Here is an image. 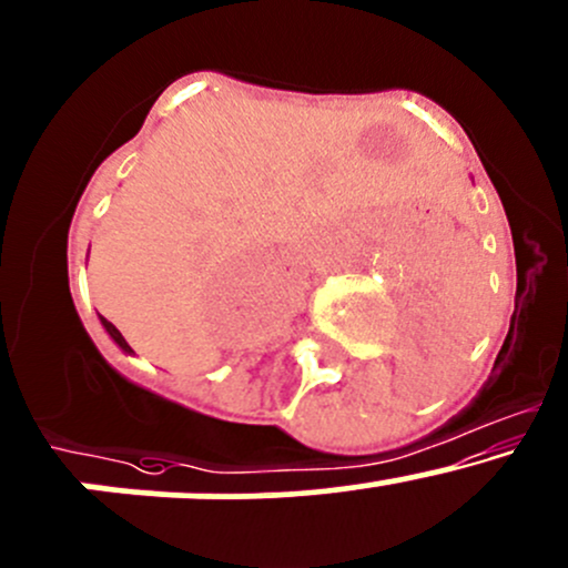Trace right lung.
Masks as SVG:
<instances>
[{
  "label": "right lung",
  "mask_w": 568,
  "mask_h": 568,
  "mask_svg": "<svg viewBox=\"0 0 568 568\" xmlns=\"http://www.w3.org/2000/svg\"><path fill=\"white\" fill-rule=\"evenodd\" d=\"M100 324H103V329H105V332H109V337L113 339V343H116V345H119V348H122V351H124V354H133V348H130V345H128V343H124L122 332H119V329H116V326H113V324H111V321H105V318H103V315H100Z\"/></svg>",
  "instance_id": "1"
}]
</instances>
